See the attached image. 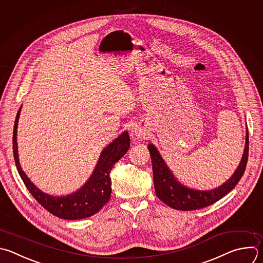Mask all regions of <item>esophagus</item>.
Returning <instances> with one entry per match:
<instances>
[{
	"label": "esophagus",
	"instance_id": "obj_1",
	"mask_svg": "<svg viewBox=\"0 0 263 263\" xmlns=\"http://www.w3.org/2000/svg\"><path fill=\"white\" fill-rule=\"evenodd\" d=\"M134 133H135V136L137 138H145V136H146L145 131L143 129H141V128H136L134 130Z\"/></svg>",
	"mask_w": 263,
	"mask_h": 263
}]
</instances>
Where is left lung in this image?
<instances>
[{
  "label": "left lung",
  "mask_w": 263,
  "mask_h": 263,
  "mask_svg": "<svg viewBox=\"0 0 263 263\" xmlns=\"http://www.w3.org/2000/svg\"><path fill=\"white\" fill-rule=\"evenodd\" d=\"M153 164L156 195L168 206L180 211H194L209 206L228 194L239 182L245 172L249 155V134L247 128L246 145L241 161L233 176L222 186L211 191H197L181 185L165 164L153 144L147 146Z\"/></svg>",
  "instance_id": "1"
}]
</instances>
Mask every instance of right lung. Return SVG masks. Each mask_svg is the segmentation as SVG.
Wrapping results in <instances>:
<instances>
[{
  "instance_id": "obj_1",
  "label": "right lung",
  "mask_w": 263,
  "mask_h": 263,
  "mask_svg": "<svg viewBox=\"0 0 263 263\" xmlns=\"http://www.w3.org/2000/svg\"><path fill=\"white\" fill-rule=\"evenodd\" d=\"M21 110L22 107L17 112L13 129V155L20 176L32 196L47 212L61 219L78 220L97 214L110 199V171L115 164L127 153L130 147V138L128 132L121 134L116 140H114V142L102 151L93 174L86 184L82 186V188L71 195L53 197L41 192L36 186H34L21 167L16 142Z\"/></svg>"
}]
</instances>
